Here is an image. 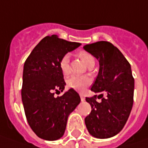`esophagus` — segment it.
<instances>
[{"label":"esophagus","instance_id":"esophagus-1","mask_svg":"<svg viewBox=\"0 0 148 148\" xmlns=\"http://www.w3.org/2000/svg\"><path fill=\"white\" fill-rule=\"evenodd\" d=\"M80 96H81V99H82V101H84L85 100V97L83 96V95H80Z\"/></svg>","mask_w":148,"mask_h":148}]
</instances>
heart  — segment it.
Wrapping results in <instances>:
<instances>
[{
  "label": "heart",
  "instance_id": "b5f03b06",
  "mask_svg": "<svg viewBox=\"0 0 148 148\" xmlns=\"http://www.w3.org/2000/svg\"><path fill=\"white\" fill-rule=\"evenodd\" d=\"M79 57L82 60L83 62L86 66H88L90 62H95L93 57L88 53L87 52L82 51L79 53ZM59 68L63 75H68L70 72V66H69V56L67 54L64 55L59 61ZM67 86L70 88L74 89L76 90L82 92L87 88L90 84V79L88 77L84 76H71L67 80Z\"/></svg>",
  "mask_w": 148,
  "mask_h": 148
}]
</instances>
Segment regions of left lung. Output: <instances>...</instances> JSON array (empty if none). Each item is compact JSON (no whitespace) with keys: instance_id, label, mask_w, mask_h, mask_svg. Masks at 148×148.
I'll return each instance as SVG.
<instances>
[{"instance_id":"left-lung-1","label":"left lung","mask_w":148,"mask_h":148,"mask_svg":"<svg viewBox=\"0 0 148 148\" xmlns=\"http://www.w3.org/2000/svg\"><path fill=\"white\" fill-rule=\"evenodd\" d=\"M84 49L99 63L98 76L90 89L96 95L86 98L91 112L86 117L85 123L95 138H109L122 130L132 110L134 78L131 66L122 53L110 42L86 44ZM97 99L101 100L98 102Z\"/></svg>"}]
</instances>
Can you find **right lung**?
Returning a JSON list of instances; mask_svg holds the SVG:
<instances>
[{
  "mask_svg": "<svg viewBox=\"0 0 148 148\" xmlns=\"http://www.w3.org/2000/svg\"><path fill=\"white\" fill-rule=\"evenodd\" d=\"M81 45L57 35L46 36L27 58L23 71L22 102L26 119L38 138L48 141L59 139L65 132L69 114L81 102L71 88L61 96L66 82L59 68L60 59Z\"/></svg>",
  "mask_w": 148,
  "mask_h": 148,
  "instance_id": "obj_1",
  "label": "right lung"
}]
</instances>
